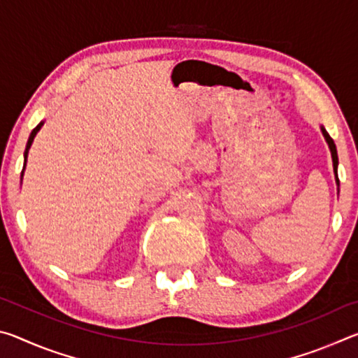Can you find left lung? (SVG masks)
<instances>
[{
    "label": "left lung",
    "instance_id": "8db88e82",
    "mask_svg": "<svg viewBox=\"0 0 358 358\" xmlns=\"http://www.w3.org/2000/svg\"><path fill=\"white\" fill-rule=\"evenodd\" d=\"M322 132H324V136L327 138V142H329V147H330V151H331V157H333V171H335V173H336V181H338V153H336V145H335V142H333V138L329 134H327L324 128H322ZM338 183H339V181H338Z\"/></svg>",
    "mask_w": 358,
    "mask_h": 358
}]
</instances>
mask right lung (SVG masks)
<instances>
[{
	"label": "right lung",
	"mask_w": 358,
	"mask_h": 358,
	"mask_svg": "<svg viewBox=\"0 0 358 358\" xmlns=\"http://www.w3.org/2000/svg\"><path fill=\"white\" fill-rule=\"evenodd\" d=\"M41 126H42V123H39L38 126H36V128L31 131V134H29V138H28V143H27V148H25V162H27V156H28V150H29V147H31V143H33V138H34V136L38 134V131L41 129Z\"/></svg>",
	"instance_id": "obj_1"
}]
</instances>
